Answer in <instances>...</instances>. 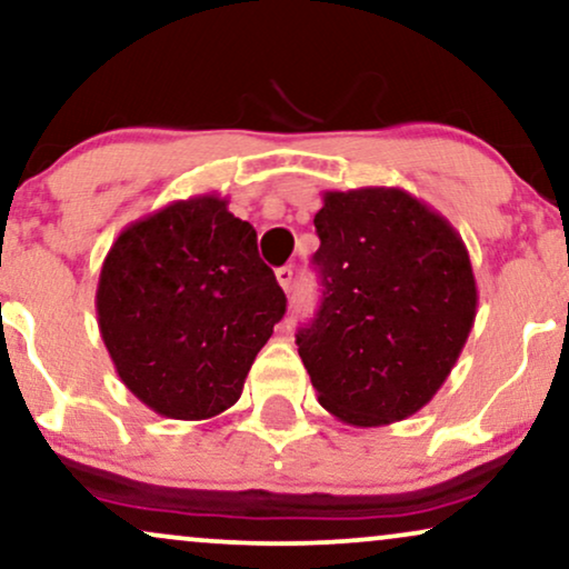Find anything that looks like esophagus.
I'll return each instance as SVG.
<instances>
[{
  "label": "esophagus",
  "instance_id": "1",
  "mask_svg": "<svg viewBox=\"0 0 569 569\" xmlns=\"http://www.w3.org/2000/svg\"><path fill=\"white\" fill-rule=\"evenodd\" d=\"M276 278H278L280 289L289 293L291 291V283H293V270L291 268H278L276 270Z\"/></svg>",
  "mask_w": 569,
  "mask_h": 569
}]
</instances>
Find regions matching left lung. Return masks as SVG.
<instances>
[{
    "mask_svg": "<svg viewBox=\"0 0 569 569\" xmlns=\"http://www.w3.org/2000/svg\"><path fill=\"white\" fill-rule=\"evenodd\" d=\"M315 228L322 301L297 347L318 401L357 428L407 420L449 378L476 322L462 236L388 186L326 191Z\"/></svg>",
    "mask_w": 569,
    "mask_h": 569,
    "instance_id": "left-lung-1",
    "label": "left lung"
}]
</instances>
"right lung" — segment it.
<instances>
[{
  "label": "right lung",
  "instance_id": "1",
  "mask_svg": "<svg viewBox=\"0 0 569 569\" xmlns=\"http://www.w3.org/2000/svg\"><path fill=\"white\" fill-rule=\"evenodd\" d=\"M283 312L257 231L218 193L131 222L99 272L97 320L114 370L170 420H210L233 407Z\"/></svg>",
  "mask_w": 569,
  "mask_h": 569
}]
</instances>
